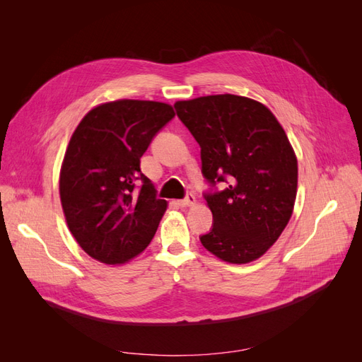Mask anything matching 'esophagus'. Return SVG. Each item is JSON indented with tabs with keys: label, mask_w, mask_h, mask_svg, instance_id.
<instances>
[{
	"label": "esophagus",
	"mask_w": 362,
	"mask_h": 362,
	"mask_svg": "<svg viewBox=\"0 0 362 362\" xmlns=\"http://www.w3.org/2000/svg\"><path fill=\"white\" fill-rule=\"evenodd\" d=\"M194 204H196V198H194V196H193L192 193L185 196V199L178 201V205H180V206H193Z\"/></svg>",
	"instance_id": "obj_1"
}]
</instances>
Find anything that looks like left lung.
Masks as SVG:
<instances>
[{"label": "left lung", "instance_id": "left-lung-1", "mask_svg": "<svg viewBox=\"0 0 362 362\" xmlns=\"http://www.w3.org/2000/svg\"><path fill=\"white\" fill-rule=\"evenodd\" d=\"M201 146L202 173L222 192L205 194L213 229L202 246L231 264L262 257L286 229L298 193V158L269 108L238 95L175 103Z\"/></svg>", "mask_w": 362, "mask_h": 362}]
</instances>
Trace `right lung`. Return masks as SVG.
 <instances>
[{
  "mask_svg": "<svg viewBox=\"0 0 362 362\" xmlns=\"http://www.w3.org/2000/svg\"><path fill=\"white\" fill-rule=\"evenodd\" d=\"M173 116L166 103L117 100L93 107L75 128L60 169V201L71 234L93 259L125 264L151 243L168 202L157 198L140 158Z\"/></svg>",
  "mask_w": 362,
  "mask_h": 362,
  "instance_id": "1",
  "label": "right lung"
}]
</instances>
